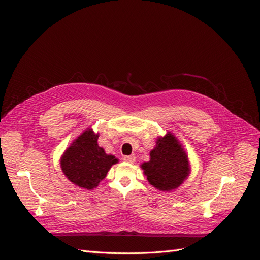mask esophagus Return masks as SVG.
Returning a JSON list of instances; mask_svg holds the SVG:
<instances>
[{
	"mask_svg": "<svg viewBox=\"0 0 260 260\" xmlns=\"http://www.w3.org/2000/svg\"><path fill=\"white\" fill-rule=\"evenodd\" d=\"M123 160L127 161V162H135L136 161V156L135 155H130V156H124L123 157Z\"/></svg>",
	"mask_w": 260,
	"mask_h": 260,
	"instance_id": "1",
	"label": "esophagus"
}]
</instances>
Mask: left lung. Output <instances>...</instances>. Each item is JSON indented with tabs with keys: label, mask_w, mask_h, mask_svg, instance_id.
Returning <instances> with one entry per match:
<instances>
[{
	"label": "left lung",
	"mask_w": 260,
	"mask_h": 260,
	"mask_svg": "<svg viewBox=\"0 0 260 260\" xmlns=\"http://www.w3.org/2000/svg\"><path fill=\"white\" fill-rule=\"evenodd\" d=\"M151 160L142 168L148 182L160 191H171L183 183L190 174L187 156L176 137L167 133L157 140Z\"/></svg>",
	"instance_id": "left-lung-1"
}]
</instances>
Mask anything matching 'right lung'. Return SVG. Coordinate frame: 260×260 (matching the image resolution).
Returning <instances> with one entry per match:
<instances>
[{"label":"right lung","instance_id":"add662e5","mask_svg":"<svg viewBox=\"0 0 260 260\" xmlns=\"http://www.w3.org/2000/svg\"><path fill=\"white\" fill-rule=\"evenodd\" d=\"M99 135L91 129L75 140L61 156L60 167L65 176L76 185L92 190L103 180L118 160L107 155L98 144Z\"/></svg>","mask_w":260,"mask_h":260}]
</instances>
